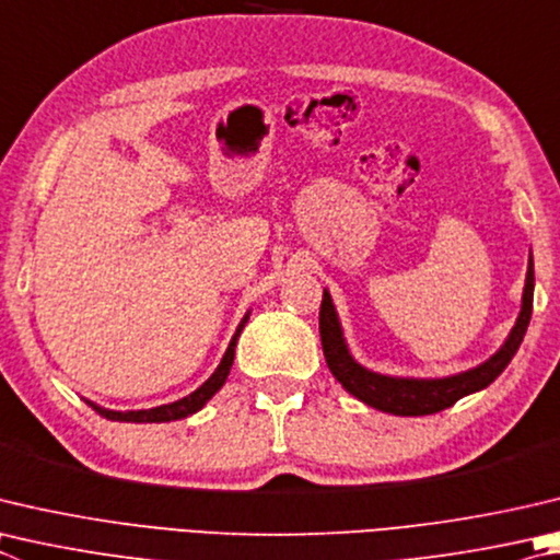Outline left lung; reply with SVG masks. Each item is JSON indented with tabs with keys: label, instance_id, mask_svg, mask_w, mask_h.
<instances>
[{
	"label": "left lung",
	"instance_id": "1",
	"mask_svg": "<svg viewBox=\"0 0 560 560\" xmlns=\"http://www.w3.org/2000/svg\"><path fill=\"white\" fill-rule=\"evenodd\" d=\"M534 308V257L528 254L526 267V283L522 293V311L516 315L514 328L506 335V340L500 350H497L490 360L477 364L472 370L451 374V377H435V380H421V377H392V374H380L352 358V352L345 342L342 325L338 318V311L332 306L330 291L323 289V303H320V342L325 362L332 372V377L342 384L345 392L358 396L372 409L386 411L394 416H429L448 409L457 399L467 394H475L490 386L506 364L520 350V345L526 335L528 320H532Z\"/></svg>",
	"mask_w": 560,
	"mask_h": 560
}]
</instances>
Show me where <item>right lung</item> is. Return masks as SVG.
Listing matches in <instances>:
<instances>
[{"label":"right lung","instance_id":"right-lung-1","mask_svg":"<svg viewBox=\"0 0 560 560\" xmlns=\"http://www.w3.org/2000/svg\"><path fill=\"white\" fill-rule=\"evenodd\" d=\"M249 320V311L245 313V318L240 320L235 335H232V340L228 345L225 354H222V360L218 364V370L210 374V377L202 382L196 392H190L188 396H183V399L178 401H171V404H161V406H154V409H139V411H112V409H105V406H100L95 401H88L93 409L105 416V419L109 421H127V423H166V421H178V419H186V416L200 411L202 406H206L212 396H215L220 392V386L228 382V374H230V368L232 362H235V348H237V338L242 328H245Z\"/></svg>","mask_w":560,"mask_h":560}]
</instances>
